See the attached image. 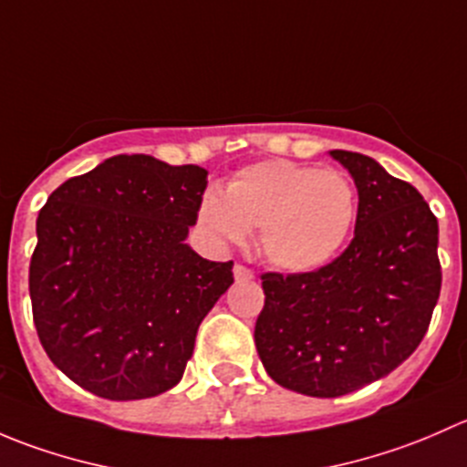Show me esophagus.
Listing matches in <instances>:
<instances>
[{"label": "esophagus", "instance_id": "obj_1", "mask_svg": "<svg viewBox=\"0 0 467 467\" xmlns=\"http://www.w3.org/2000/svg\"><path fill=\"white\" fill-rule=\"evenodd\" d=\"M234 277H237V280H253V268H248L246 264H242V262H237L234 264Z\"/></svg>", "mask_w": 467, "mask_h": 467}]
</instances>
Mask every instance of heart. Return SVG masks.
Here are the masks:
<instances>
[{"label":"heart","instance_id":"heart-1","mask_svg":"<svg viewBox=\"0 0 467 467\" xmlns=\"http://www.w3.org/2000/svg\"><path fill=\"white\" fill-rule=\"evenodd\" d=\"M357 219V192L337 169L275 158L248 164L225 185L223 199L205 196L201 225L223 246L260 230V251L273 266L314 271L341 251Z\"/></svg>","mask_w":467,"mask_h":467}]
</instances>
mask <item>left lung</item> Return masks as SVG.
<instances>
[{
  "label": "left lung",
  "mask_w": 467,
  "mask_h": 467,
  "mask_svg": "<svg viewBox=\"0 0 467 467\" xmlns=\"http://www.w3.org/2000/svg\"><path fill=\"white\" fill-rule=\"evenodd\" d=\"M359 192L355 237L307 273H262L255 346L285 389L338 398L409 359L430 327L438 294V221L420 192L373 158L329 150Z\"/></svg>",
  "instance_id": "8db88e82"
}]
</instances>
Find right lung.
I'll list each match as a JSON object with an SVG mask.
<instances>
[{
	"instance_id": "obj_1",
	"label": "right lung",
	"mask_w": 467,
	"mask_h": 467,
	"mask_svg": "<svg viewBox=\"0 0 467 467\" xmlns=\"http://www.w3.org/2000/svg\"><path fill=\"white\" fill-rule=\"evenodd\" d=\"M207 171L115 155L51 192L29 266L33 323L69 379L106 400H144L181 381L233 262L185 244Z\"/></svg>"
}]
</instances>
